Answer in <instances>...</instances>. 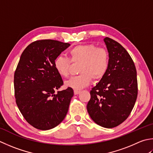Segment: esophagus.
Returning a JSON list of instances; mask_svg holds the SVG:
<instances>
[{
  "mask_svg": "<svg viewBox=\"0 0 153 153\" xmlns=\"http://www.w3.org/2000/svg\"><path fill=\"white\" fill-rule=\"evenodd\" d=\"M74 94L75 95H77V94H79V93H80V91H79V90H74Z\"/></svg>",
  "mask_w": 153,
  "mask_h": 153,
  "instance_id": "esophagus-1",
  "label": "esophagus"
}]
</instances>
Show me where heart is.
<instances>
[{"instance_id": "b5f03b06", "label": "heart", "mask_w": 153, "mask_h": 153, "mask_svg": "<svg viewBox=\"0 0 153 153\" xmlns=\"http://www.w3.org/2000/svg\"><path fill=\"white\" fill-rule=\"evenodd\" d=\"M69 59L59 56L53 61V65L59 76H68L72 63H80L78 76L71 77L65 82L68 88L81 89L88 86L91 79L97 81L103 78L109 67V53L103 48L95 45H77L69 50Z\"/></svg>"}]
</instances>
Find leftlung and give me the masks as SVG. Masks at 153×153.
<instances>
[{
	"label": "left lung",
	"instance_id": "1",
	"mask_svg": "<svg viewBox=\"0 0 153 153\" xmlns=\"http://www.w3.org/2000/svg\"><path fill=\"white\" fill-rule=\"evenodd\" d=\"M103 41L109 53L108 70L91 89L87 110L95 123L113 128L126 120L135 103L137 70L131 57L120 44L107 37Z\"/></svg>",
	"mask_w": 153,
	"mask_h": 153
}]
</instances>
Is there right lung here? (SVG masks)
<instances>
[{
    "label": "right lung",
    "mask_w": 153,
    "mask_h": 153,
    "mask_svg": "<svg viewBox=\"0 0 153 153\" xmlns=\"http://www.w3.org/2000/svg\"><path fill=\"white\" fill-rule=\"evenodd\" d=\"M70 46L53 40H38L21 54L14 76L16 105L26 121L49 130L64 120L74 95L72 88L55 91L63 85L53 61Z\"/></svg>",
    "instance_id": "add662e5"
}]
</instances>
